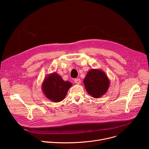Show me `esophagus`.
I'll return each instance as SVG.
<instances>
[{"label": "esophagus", "mask_w": 149, "mask_h": 149, "mask_svg": "<svg viewBox=\"0 0 149 149\" xmlns=\"http://www.w3.org/2000/svg\"><path fill=\"white\" fill-rule=\"evenodd\" d=\"M74 82L77 84H81V80H80V79H74Z\"/></svg>", "instance_id": "esophagus-1"}]
</instances>
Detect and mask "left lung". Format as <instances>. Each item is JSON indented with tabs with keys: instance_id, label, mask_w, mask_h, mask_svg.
Instances as JSON below:
<instances>
[{
	"instance_id": "left-lung-1",
	"label": "left lung",
	"mask_w": 149,
	"mask_h": 149,
	"mask_svg": "<svg viewBox=\"0 0 149 149\" xmlns=\"http://www.w3.org/2000/svg\"><path fill=\"white\" fill-rule=\"evenodd\" d=\"M85 88L93 98H98L107 92L110 81L106 74L100 69L90 70L84 79Z\"/></svg>"
}]
</instances>
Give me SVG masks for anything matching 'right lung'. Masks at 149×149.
Listing matches in <instances>:
<instances>
[{"label":"right lung","mask_w":149,"mask_h":149,"mask_svg":"<svg viewBox=\"0 0 149 149\" xmlns=\"http://www.w3.org/2000/svg\"><path fill=\"white\" fill-rule=\"evenodd\" d=\"M72 86L71 82L63 80L58 74L53 72L45 78L41 88L47 98L52 102H58L65 98Z\"/></svg>","instance_id":"add662e5"}]
</instances>
